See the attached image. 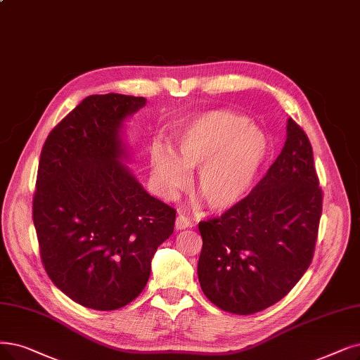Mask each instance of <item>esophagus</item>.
Wrapping results in <instances>:
<instances>
[{
  "label": "esophagus",
  "mask_w": 360,
  "mask_h": 360,
  "mask_svg": "<svg viewBox=\"0 0 360 360\" xmlns=\"http://www.w3.org/2000/svg\"><path fill=\"white\" fill-rule=\"evenodd\" d=\"M188 227H192L191 219H188V217H186V215H183V214H179L177 219H176V229H177V230H181V229H188Z\"/></svg>",
  "instance_id": "34e87169"
}]
</instances>
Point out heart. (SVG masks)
I'll list each match as a JSON object with an SVG mask.
<instances>
[{
	"label": "heart",
	"mask_w": 360,
	"mask_h": 360,
	"mask_svg": "<svg viewBox=\"0 0 360 360\" xmlns=\"http://www.w3.org/2000/svg\"><path fill=\"white\" fill-rule=\"evenodd\" d=\"M267 155V139L248 125L242 113L215 109L184 125L172 153L161 145L150 149L158 192L172 198L195 169V191L207 208L223 211L248 193Z\"/></svg>",
	"instance_id": "heart-1"
}]
</instances>
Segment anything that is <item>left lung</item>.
<instances>
[{
	"instance_id": "1",
	"label": "left lung",
	"mask_w": 360,
	"mask_h": 360,
	"mask_svg": "<svg viewBox=\"0 0 360 360\" xmlns=\"http://www.w3.org/2000/svg\"><path fill=\"white\" fill-rule=\"evenodd\" d=\"M264 177L220 217L199 221L198 278L205 297L235 314L282 300L309 269L323 193L307 134L292 118Z\"/></svg>"
}]
</instances>
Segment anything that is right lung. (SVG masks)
<instances>
[{
	"label": "right lung",
	"mask_w": 360,
	"mask_h": 360,
	"mask_svg": "<svg viewBox=\"0 0 360 360\" xmlns=\"http://www.w3.org/2000/svg\"><path fill=\"white\" fill-rule=\"evenodd\" d=\"M145 105V97L117 93L85 97L41 150L32 199L41 262L84 307L108 311L136 300L174 230L176 210L121 164L122 121Z\"/></svg>",
	"instance_id": "add662e5"
}]
</instances>
